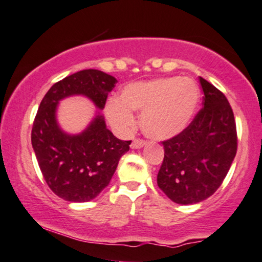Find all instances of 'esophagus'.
Returning a JSON list of instances; mask_svg holds the SVG:
<instances>
[{"instance_id": "obj_1", "label": "esophagus", "mask_w": 262, "mask_h": 262, "mask_svg": "<svg viewBox=\"0 0 262 262\" xmlns=\"http://www.w3.org/2000/svg\"><path fill=\"white\" fill-rule=\"evenodd\" d=\"M146 145V141L145 140H142V139H134L133 140V142H132V145H130V147L132 148H141L142 146H145Z\"/></svg>"}]
</instances>
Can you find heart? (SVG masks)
Here are the masks:
<instances>
[{"label":"heart","mask_w":262,"mask_h":262,"mask_svg":"<svg viewBox=\"0 0 262 262\" xmlns=\"http://www.w3.org/2000/svg\"><path fill=\"white\" fill-rule=\"evenodd\" d=\"M200 91L189 78H162L129 83L120 100L110 99L105 114L118 133L135 127L132 113L141 115V128L148 138L165 140L175 137L190 121L199 103Z\"/></svg>","instance_id":"1"}]
</instances>
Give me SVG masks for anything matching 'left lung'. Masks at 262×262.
Returning a JSON list of instances; mask_svg holds the SVG:
<instances>
[{"instance_id":"obj_1","label":"left lung","mask_w":262,"mask_h":262,"mask_svg":"<svg viewBox=\"0 0 262 262\" xmlns=\"http://www.w3.org/2000/svg\"><path fill=\"white\" fill-rule=\"evenodd\" d=\"M204 106L180 134L162 141L157 183L170 200L198 204L221 187L237 152L236 122L224 93L200 76Z\"/></svg>"}]
</instances>
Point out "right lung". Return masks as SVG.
<instances>
[{
	"label": "right lung",
	"mask_w": 262,
	"mask_h": 262,
	"mask_svg": "<svg viewBox=\"0 0 262 262\" xmlns=\"http://www.w3.org/2000/svg\"><path fill=\"white\" fill-rule=\"evenodd\" d=\"M117 80L97 69H85L54 83L40 102L31 141L49 188L61 199L85 202L95 199L116 171L132 141L117 139L98 114L81 134L69 135L56 121L58 100L73 95L90 98L104 109Z\"/></svg>",
	"instance_id": "obj_1"
}]
</instances>
